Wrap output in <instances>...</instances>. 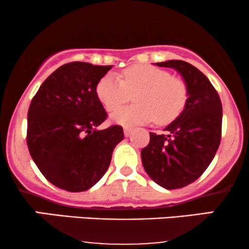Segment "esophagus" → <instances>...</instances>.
Here are the masks:
<instances>
[{
    "label": "esophagus",
    "instance_id": "1",
    "mask_svg": "<svg viewBox=\"0 0 249 249\" xmlns=\"http://www.w3.org/2000/svg\"><path fill=\"white\" fill-rule=\"evenodd\" d=\"M132 127H127V126H125L124 127V134H125V137H128L130 136L131 133H132Z\"/></svg>",
    "mask_w": 249,
    "mask_h": 249
}]
</instances>
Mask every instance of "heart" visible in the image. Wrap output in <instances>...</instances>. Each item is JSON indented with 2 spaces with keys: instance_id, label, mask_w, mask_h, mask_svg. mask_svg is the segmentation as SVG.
Here are the masks:
<instances>
[{
  "instance_id": "b5f03b06",
  "label": "heart",
  "mask_w": 249,
  "mask_h": 249,
  "mask_svg": "<svg viewBox=\"0 0 249 249\" xmlns=\"http://www.w3.org/2000/svg\"><path fill=\"white\" fill-rule=\"evenodd\" d=\"M97 97L107 111H115L134 94L137 105L120 109L111 119L124 126L152 122L160 125L173 122L187 102V85L180 77L152 65H132L122 78L108 72L97 83Z\"/></svg>"
}]
</instances>
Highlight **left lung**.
Listing matches in <instances>:
<instances>
[{
  "instance_id": "obj_1",
  "label": "left lung",
  "mask_w": 249,
  "mask_h": 249,
  "mask_svg": "<svg viewBox=\"0 0 249 249\" xmlns=\"http://www.w3.org/2000/svg\"><path fill=\"white\" fill-rule=\"evenodd\" d=\"M156 64L178 71L187 85V102L165 127L168 134L150 132L142 161L154 182L176 190L196 181L213 160L221 139L222 105L207 77L192 64L179 59Z\"/></svg>"
}]
</instances>
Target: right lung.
Returning <instances> with one entry per match:
<instances>
[{"label": "right lung", "instance_id": "1", "mask_svg": "<svg viewBox=\"0 0 249 249\" xmlns=\"http://www.w3.org/2000/svg\"><path fill=\"white\" fill-rule=\"evenodd\" d=\"M112 65L71 62L53 71L34 96L28 111L27 144L31 158L53 185L83 192L107 171L123 127L98 130L107 112L97 83Z\"/></svg>", "mask_w": 249, "mask_h": 249}]
</instances>
